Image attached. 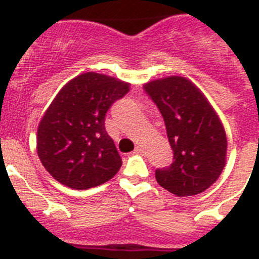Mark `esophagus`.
<instances>
[{"instance_id": "obj_1", "label": "esophagus", "mask_w": 259, "mask_h": 259, "mask_svg": "<svg viewBox=\"0 0 259 259\" xmlns=\"http://www.w3.org/2000/svg\"><path fill=\"white\" fill-rule=\"evenodd\" d=\"M134 153H139V155H142V153H143V148H142L141 146H137V147H135Z\"/></svg>"}]
</instances>
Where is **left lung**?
Segmentation results:
<instances>
[{
  "instance_id": "left-lung-1",
  "label": "left lung",
  "mask_w": 259,
  "mask_h": 259,
  "mask_svg": "<svg viewBox=\"0 0 259 259\" xmlns=\"http://www.w3.org/2000/svg\"><path fill=\"white\" fill-rule=\"evenodd\" d=\"M144 92L160 109L174 155L170 166L156 170V181L179 197L204 192L226 165L227 138L221 118L201 90L186 77L150 81Z\"/></svg>"
}]
</instances>
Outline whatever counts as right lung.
<instances>
[{"label": "right lung", "mask_w": 259, "mask_h": 259, "mask_svg": "<svg viewBox=\"0 0 259 259\" xmlns=\"http://www.w3.org/2000/svg\"><path fill=\"white\" fill-rule=\"evenodd\" d=\"M129 88L130 83L95 72L63 86L37 130V153L53 178L73 190H88L116 176L122 161L104 120Z\"/></svg>", "instance_id": "right-lung-1"}]
</instances>
